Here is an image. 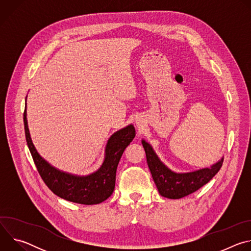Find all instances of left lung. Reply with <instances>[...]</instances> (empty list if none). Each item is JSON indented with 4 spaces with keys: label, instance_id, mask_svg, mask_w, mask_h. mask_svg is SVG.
<instances>
[{
    "label": "left lung",
    "instance_id": "1",
    "mask_svg": "<svg viewBox=\"0 0 251 251\" xmlns=\"http://www.w3.org/2000/svg\"><path fill=\"white\" fill-rule=\"evenodd\" d=\"M142 145L144 147L148 167L156 187L160 195L168 199L176 200L195 193L218 174L224 162V158H222L210 168L190 173H176L161 162L149 143L142 140Z\"/></svg>",
    "mask_w": 251,
    "mask_h": 251
}]
</instances>
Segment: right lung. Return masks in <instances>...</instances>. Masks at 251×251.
Listing matches in <instances>:
<instances>
[{
    "label": "right lung",
    "mask_w": 251,
    "mask_h": 251,
    "mask_svg": "<svg viewBox=\"0 0 251 251\" xmlns=\"http://www.w3.org/2000/svg\"><path fill=\"white\" fill-rule=\"evenodd\" d=\"M26 144L37 169L49 189L57 197L81 204H97L108 199L115 188L116 170L121 156L134 139L132 124L115 132L107 141L105 158L101 167L87 176H77L57 170L49 164L33 146L29 135L26 108L24 112Z\"/></svg>",
    "instance_id": "right-lung-1"
}]
</instances>
